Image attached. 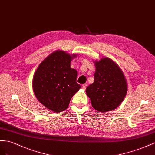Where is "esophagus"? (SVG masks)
I'll return each instance as SVG.
<instances>
[{
    "label": "esophagus",
    "mask_w": 155,
    "mask_h": 155,
    "mask_svg": "<svg viewBox=\"0 0 155 155\" xmlns=\"http://www.w3.org/2000/svg\"><path fill=\"white\" fill-rule=\"evenodd\" d=\"M86 86H87L86 84H82V88L83 90H85L86 88Z\"/></svg>",
    "instance_id": "34e87169"
}]
</instances>
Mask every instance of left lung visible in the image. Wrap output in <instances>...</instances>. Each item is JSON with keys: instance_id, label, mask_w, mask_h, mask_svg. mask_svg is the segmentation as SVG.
Wrapping results in <instances>:
<instances>
[{"instance_id": "8db88e82", "label": "left lung", "mask_w": 155, "mask_h": 155, "mask_svg": "<svg viewBox=\"0 0 155 155\" xmlns=\"http://www.w3.org/2000/svg\"><path fill=\"white\" fill-rule=\"evenodd\" d=\"M94 64V82L87 87L86 95L97 111H112L121 104L126 96V78L117 64L107 57L95 61Z\"/></svg>"}]
</instances>
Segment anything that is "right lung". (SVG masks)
<instances>
[{"label": "right lung", "mask_w": 155, "mask_h": 155, "mask_svg": "<svg viewBox=\"0 0 155 155\" xmlns=\"http://www.w3.org/2000/svg\"><path fill=\"white\" fill-rule=\"evenodd\" d=\"M76 57L77 54L70 55L64 51L53 52L34 73V94L44 107L52 112L58 113L67 109L71 99L81 88L77 82V71L70 66Z\"/></svg>", "instance_id": "add662e5"}]
</instances>
